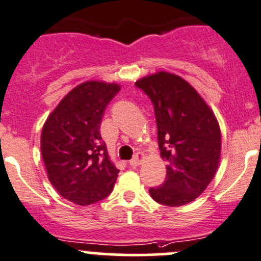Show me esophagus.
I'll return each instance as SVG.
<instances>
[{
  "mask_svg": "<svg viewBox=\"0 0 261 261\" xmlns=\"http://www.w3.org/2000/svg\"><path fill=\"white\" fill-rule=\"evenodd\" d=\"M143 159H144V154L138 152V154L134 155L133 159L130 160V165L131 167H138V165H140L141 163H143Z\"/></svg>",
  "mask_w": 261,
  "mask_h": 261,
  "instance_id": "1",
  "label": "esophagus"
}]
</instances>
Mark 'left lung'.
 I'll use <instances>...</instances> for the list:
<instances>
[{"instance_id": "left-lung-1", "label": "left lung", "mask_w": 261, "mask_h": 261, "mask_svg": "<svg viewBox=\"0 0 261 261\" xmlns=\"http://www.w3.org/2000/svg\"><path fill=\"white\" fill-rule=\"evenodd\" d=\"M151 101L160 155L167 177L149 189L158 203L179 207L194 201L217 172L221 131L217 120L196 89L179 75L167 72L135 83Z\"/></svg>"}]
</instances>
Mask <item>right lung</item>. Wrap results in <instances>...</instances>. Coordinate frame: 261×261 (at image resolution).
Listing matches in <instances>:
<instances>
[{
	"label": "right lung",
	"instance_id": "add662e5",
	"mask_svg": "<svg viewBox=\"0 0 261 261\" xmlns=\"http://www.w3.org/2000/svg\"><path fill=\"white\" fill-rule=\"evenodd\" d=\"M121 87L89 81L73 88L49 115L41 133V155L58 193L80 206L106 198L120 170L102 140L105 110Z\"/></svg>",
	"mask_w": 261,
	"mask_h": 261
}]
</instances>
